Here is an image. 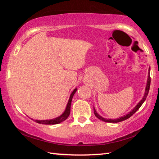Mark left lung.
<instances>
[{"label":"left lung","instance_id":"left-lung-1","mask_svg":"<svg viewBox=\"0 0 159 159\" xmlns=\"http://www.w3.org/2000/svg\"><path fill=\"white\" fill-rule=\"evenodd\" d=\"M150 83H151V78H150V67L149 68V72H148V78H147V85H146V88H145V92H144V95L143 96V98L140 100V102L137 104V105L134 107V109L133 110H131L130 112H128V114H125L123 116L119 117L118 118H116V119H111V118H105L101 116L100 115L98 114V113L96 111V110L95 109V107H93L94 109V114H95V116L100 119L102 121L107 122V123H118L120 121H123V120H125L126 119H128V118H130L131 116H133L134 113H135L139 109V107L142 106V104L144 103V102L146 99L148 93H149V88H150Z\"/></svg>","mask_w":159,"mask_h":159}]
</instances>
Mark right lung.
Here are the masks:
<instances>
[{
	"mask_svg": "<svg viewBox=\"0 0 159 159\" xmlns=\"http://www.w3.org/2000/svg\"><path fill=\"white\" fill-rule=\"evenodd\" d=\"M77 90V88H75L73 90V92L71 93V95L69 97V99L68 101V103L66 104V109L64 110V113L60 116L57 118H52V119H49V120H34L38 123H41V124H45V125H55V124H58V123H60L64 120H65L67 118L69 117L70 114V110H71V100L72 98L74 95V94L76 93Z\"/></svg>",
	"mask_w": 159,
	"mask_h": 159,
	"instance_id": "add662e5",
	"label": "right lung"
}]
</instances>
